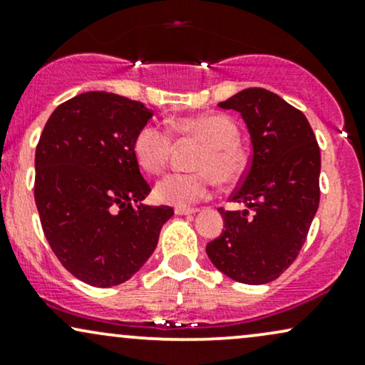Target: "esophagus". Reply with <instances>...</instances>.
I'll return each instance as SVG.
<instances>
[{
	"mask_svg": "<svg viewBox=\"0 0 365 365\" xmlns=\"http://www.w3.org/2000/svg\"><path fill=\"white\" fill-rule=\"evenodd\" d=\"M197 211H199V209H195V207H177V209H175V212H177L178 216H188V215H195Z\"/></svg>",
	"mask_w": 365,
	"mask_h": 365,
	"instance_id": "obj_1",
	"label": "esophagus"
}]
</instances>
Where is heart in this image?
Here are the masks:
<instances>
[{
	"instance_id": "heart-1",
	"label": "heart",
	"mask_w": 365,
	"mask_h": 365,
	"mask_svg": "<svg viewBox=\"0 0 365 365\" xmlns=\"http://www.w3.org/2000/svg\"><path fill=\"white\" fill-rule=\"evenodd\" d=\"M173 127L182 137L202 142L192 173L171 171L159 178L154 188L156 199L171 206H188L206 199L211 192L212 177L221 185H232L244 177L247 156L238 145L235 121L225 115L187 116L175 121ZM173 149V135L159 123H148L133 139V154L145 171L158 173L165 168Z\"/></svg>"
}]
</instances>
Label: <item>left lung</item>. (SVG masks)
<instances>
[{
	"mask_svg": "<svg viewBox=\"0 0 365 365\" xmlns=\"http://www.w3.org/2000/svg\"><path fill=\"white\" fill-rule=\"evenodd\" d=\"M217 106L240 113L252 154L230 197L247 209L220 207L225 230L206 252L235 282L269 283L297 259L319 207V145L304 113L271 91L250 87Z\"/></svg>",
	"mask_w": 365,
	"mask_h": 365,
	"instance_id": "8db88e82",
	"label": "left lung"
}]
</instances>
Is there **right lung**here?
Listing matches in <instances>:
<instances>
[{
	"instance_id": "1",
	"label": "right lung",
	"mask_w": 365,
	"mask_h": 365,
	"mask_svg": "<svg viewBox=\"0 0 365 365\" xmlns=\"http://www.w3.org/2000/svg\"><path fill=\"white\" fill-rule=\"evenodd\" d=\"M154 113L111 92H83L49 116L36 148L34 199L46 240L91 287L132 278L158 245L170 206H145L150 187L133 154Z\"/></svg>"
}]
</instances>
